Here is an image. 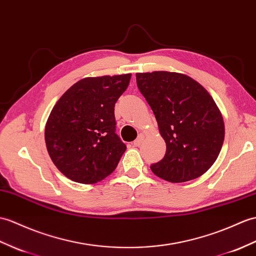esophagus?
I'll list each match as a JSON object with an SVG mask.
<instances>
[{"instance_id": "esophagus-1", "label": "esophagus", "mask_w": 256, "mask_h": 256, "mask_svg": "<svg viewBox=\"0 0 256 256\" xmlns=\"http://www.w3.org/2000/svg\"><path fill=\"white\" fill-rule=\"evenodd\" d=\"M142 140H144V134L140 133V134L138 136V138H136V140L133 142V145H134V146H140V145L142 144Z\"/></svg>"}]
</instances>
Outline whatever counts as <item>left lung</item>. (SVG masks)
<instances>
[{"label":"left lung","instance_id":"1","mask_svg":"<svg viewBox=\"0 0 256 256\" xmlns=\"http://www.w3.org/2000/svg\"><path fill=\"white\" fill-rule=\"evenodd\" d=\"M136 82L167 146L152 171L172 183L204 174L216 162L224 138L222 116L210 94L191 77L164 70L138 73Z\"/></svg>","mask_w":256,"mask_h":256}]
</instances>
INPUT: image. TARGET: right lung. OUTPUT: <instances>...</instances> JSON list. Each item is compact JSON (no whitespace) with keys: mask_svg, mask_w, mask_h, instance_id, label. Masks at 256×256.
Wrapping results in <instances>:
<instances>
[{"mask_svg":"<svg viewBox=\"0 0 256 256\" xmlns=\"http://www.w3.org/2000/svg\"><path fill=\"white\" fill-rule=\"evenodd\" d=\"M130 74L87 77L53 106L44 138L53 164L68 179L92 184L114 171L126 145L116 133L114 106Z\"/></svg>","mask_w":256,"mask_h":256,"instance_id":"add662e5","label":"right lung"}]
</instances>
